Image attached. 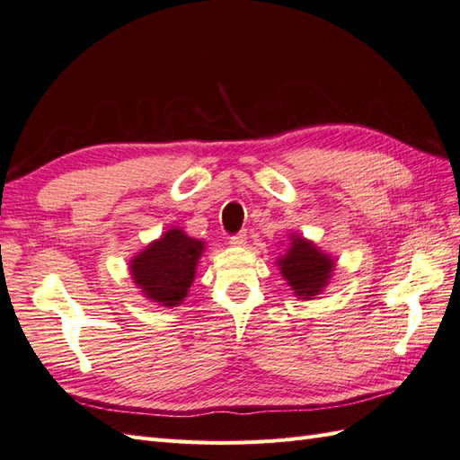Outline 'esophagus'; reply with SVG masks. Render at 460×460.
I'll return each instance as SVG.
<instances>
[{
  "mask_svg": "<svg viewBox=\"0 0 460 460\" xmlns=\"http://www.w3.org/2000/svg\"><path fill=\"white\" fill-rule=\"evenodd\" d=\"M244 243H246V233H244V231H241V233H237V234H233V237L229 239V244H231V246H244Z\"/></svg>",
  "mask_w": 460,
  "mask_h": 460,
  "instance_id": "1",
  "label": "esophagus"
}]
</instances>
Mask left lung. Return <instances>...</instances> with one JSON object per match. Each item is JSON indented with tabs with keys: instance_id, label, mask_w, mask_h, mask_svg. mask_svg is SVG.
<instances>
[{
	"instance_id": "left-lung-1",
	"label": "left lung",
	"mask_w": 460,
	"mask_h": 460,
	"mask_svg": "<svg viewBox=\"0 0 460 460\" xmlns=\"http://www.w3.org/2000/svg\"><path fill=\"white\" fill-rule=\"evenodd\" d=\"M278 266L299 299H313L331 279L334 261L311 241L291 234L289 249L279 258Z\"/></svg>"
}]
</instances>
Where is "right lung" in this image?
<instances>
[{
  "label": "right lung",
  "mask_w": 460,
  "mask_h": 460,
  "mask_svg": "<svg viewBox=\"0 0 460 460\" xmlns=\"http://www.w3.org/2000/svg\"><path fill=\"white\" fill-rule=\"evenodd\" d=\"M202 252L204 241L188 237L182 229H169L132 258L129 272L147 299L163 307H176L192 286Z\"/></svg>",
  "instance_id": "obj_1"
}]
</instances>
